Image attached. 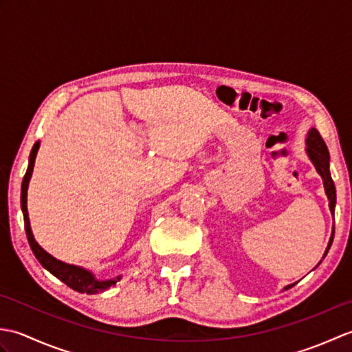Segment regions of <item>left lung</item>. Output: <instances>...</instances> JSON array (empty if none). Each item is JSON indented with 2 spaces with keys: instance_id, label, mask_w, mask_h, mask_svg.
Wrapping results in <instances>:
<instances>
[{
  "instance_id": "left-lung-1",
  "label": "left lung",
  "mask_w": 352,
  "mask_h": 352,
  "mask_svg": "<svg viewBox=\"0 0 352 352\" xmlns=\"http://www.w3.org/2000/svg\"><path fill=\"white\" fill-rule=\"evenodd\" d=\"M305 153H307L310 162L313 163V166L316 168V172L320 175V178H322V183H324V189H325V193H327V198L330 203H328V206H330V210L331 213L334 214V207H336V188H334V183H333V178H331V174H330V153H328V148L325 145L324 139L320 138V134L316 129H310L309 133H307V139H305ZM333 237H334V228H333V233H331V237H330V242H328V246L327 250L324 252V257L327 256L328 250H330V246L333 243ZM320 263V261H319ZM295 286L294 284H289V286L284 287V290Z\"/></svg>"
}]
</instances>
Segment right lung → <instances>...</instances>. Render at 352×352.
<instances>
[{
	"instance_id": "right-lung-1",
	"label": "right lung",
	"mask_w": 352,
	"mask_h": 352,
	"mask_svg": "<svg viewBox=\"0 0 352 352\" xmlns=\"http://www.w3.org/2000/svg\"><path fill=\"white\" fill-rule=\"evenodd\" d=\"M41 142H36L33 145L32 153H30V159H28V168L24 175V180H22V188H21V208H22V214H24V223H25V233L28 243L32 246V251L36 256V258L39 260V263L50 271L52 275L63 281L66 286H69L71 289L80 292V294H87V295H95L100 294V292L107 290L110 286H113L119 280H121V275L116 276V278L111 280H98L94 275V272L87 271V269L76 266V265H69L65 263V261L57 260L56 257H52L51 254L45 251L42 246L36 242V239L33 236L32 227H30V218H28V210H27V190H28V183L30 178H32L33 174V168H34V160H36V154L39 151Z\"/></svg>"
}]
</instances>
